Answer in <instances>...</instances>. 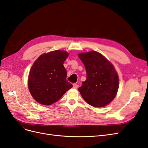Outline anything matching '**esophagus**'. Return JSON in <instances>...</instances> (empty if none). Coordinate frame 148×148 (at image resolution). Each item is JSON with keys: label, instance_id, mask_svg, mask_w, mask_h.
Masks as SVG:
<instances>
[{"label": "esophagus", "instance_id": "obj_1", "mask_svg": "<svg viewBox=\"0 0 148 148\" xmlns=\"http://www.w3.org/2000/svg\"><path fill=\"white\" fill-rule=\"evenodd\" d=\"M73 88H75V89H77V88H78V85L77 84H76V83L73 84Z\"/></svg>", "mask_w": 148, "mask_h": 148}]
</instances>
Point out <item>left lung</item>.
<instances>
[{
	"label": "left lung",
	"instance_id": "obj_1",
	"mask_svg": "<svg viewBox=\"0 0 148 148\" xmlns=\"http://www.w3.org/2000/svg\"><path fill=\"white\" fill-rule=\"evenodd\" d=\"M86 70V80L78 91L88 104L95 107L109 104L119 87L118 73L111 62L101 53L92 51L78 53Z\"/></svg>",
	"mask_w": 148,
	"mask_h": 148
}]
</instances>
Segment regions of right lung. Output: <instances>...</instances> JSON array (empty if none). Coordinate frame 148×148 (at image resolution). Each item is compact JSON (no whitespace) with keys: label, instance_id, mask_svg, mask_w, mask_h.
<instances>
[{"label":"right lung","instance_id":"add662e5","mask_svg":"<svg viewBox=\"0 0 148 148\" xmlns=\"http://www.w3.org/2000/svg\"><path fill=\"white\" fill-rule=\"evenodd\" d=\"M69 53L56 50L44 53L30 69L28 86L31 95L39 104L51 105L59 101L72 84L66 81L64 62Z\"/></svg>","mask_w":148,"mask_h":148}]
</instances>
